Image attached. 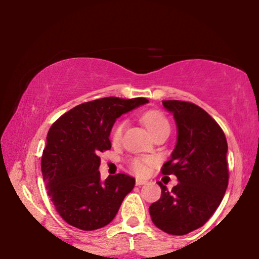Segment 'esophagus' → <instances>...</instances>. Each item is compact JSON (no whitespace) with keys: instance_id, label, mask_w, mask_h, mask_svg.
Returning <instances> with one entry per match:
<instances>
[{"instance_id":"esophagus-1","label":"esophagus","mask_w":259,"mask_h":259,"mask_svg":"<svg viewBox=\"0 0 259 259\" xmlns=\"http://www.w3.org/2000/svg\"><path fill=\"white\" fill-rule=\"evenodd\" d=\"M145 184H147L146 180H144V179H136V185H138V186L145 185Z\"/></svg>"}]
</instances>
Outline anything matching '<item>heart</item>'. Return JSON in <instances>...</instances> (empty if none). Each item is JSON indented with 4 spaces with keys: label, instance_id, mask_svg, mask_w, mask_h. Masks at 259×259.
Instances as JSON below:
<instances>
[{
    "label": "heart",
    "instance_id": "heart-1",
    "mask_svg": "<svg viewBox=\"0 0 259 259\" xmlns=\"http://www.w3.org/2000/svg\"><path fill=\"white\" fill-rule=\"evenodd\" d=\"M142 121L146 125L148 132L152 134V136L157 135L160 132H164V130H170V124L165 115L163 113L157 112V111H151L145 113L144 117H142ZM124 123L120 121L117 125L114 126L112 132V140L113 141H119L121 138V133H123ZM147 163H151V159H141V158H134L130 162V167L136 174H145L146 173V165Z\"/></svg>",
    "mask_w": 259,
    "mask_h": 259
}]
</instances>
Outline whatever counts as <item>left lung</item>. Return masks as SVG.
<instances>
[{"instance_id": "8db88e82", "label": "left lung", "mask_w": 259, "mask_h": 259, "mask_svg": "<svg viewBox=\"0 0 259 259\" xmlns=\"http://www.w3.org/2000/svg\"><path fill=\"white\" fill-rule=\"evenodd\" d=\"M163 106L173 113L178 139L162 173L174 174L179 184L169 191L158 183L162 196L150 206V214L164 233L186 235L206 224L224 197L228 142L222 127L201 107L177 100L163 101Z\"/></svg>"}]
</instances>
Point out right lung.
<instances>
[{
    "instance_id": "1",
    "label": "right lung",
    "mask_w": 259,
    "mask_h": 259,
    "mask_svg": "<svg viewBox=\"0 0 259 259\" xmlns=\"http://www.w3.org/2000/svg\"><path fill=\"white\" fill-rule=\"evenodd\" d=\"M147 99L105 97L81 103L53 123L41 158L47 194L68 224L91 231L109 224L135 179L117 174L101 180L100 152L111 148L117 118Z\"/></svg>"
}]
</instances>
